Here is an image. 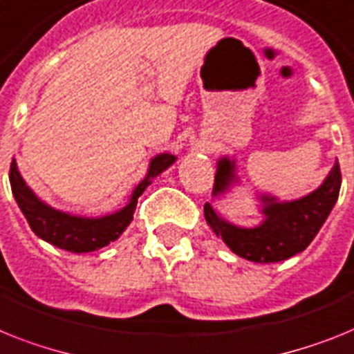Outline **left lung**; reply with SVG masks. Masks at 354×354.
Wrapping results in <instances>:
<instances>
[{"mask_svg": "<svg viewBox=\"0 0 354 354\" xmlns=\"http://www.w3.org/2000/svg\"><path fill=\"white\" fill-rule=\"evenodd\" d=\"M235 160L223 157L217 162L213 197L226 194L239 183ZM342 174L338 160L324 183L309 195L280 203L277 197L261 195L264 221L253 227H241L227 223L212 204H204V218L213 233L221 236L235 255L259 264L286 261L311 244L322 224L329 217L340 194Z\"/></svg>", "mask_w": 354, "mask_h": 354, "instance_id": "left-lung-1", "label": "left lung"}]
</instances>
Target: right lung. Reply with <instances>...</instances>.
<instances>
[{
	"label": "right lung",
	"mask_w": 354,
	"mask_h": 354,
	"mask_svg": "<svg viewBox=\"0 0 354 354\" xmlns=\"http://www.w3.org/2000/svg\"><path fill=\"white\" fill-rule=\"evenodd\" d=\"M175 159L177 157L171 153H159L153 157L150 160L146 177L131 192L130 203L119 212L103 215V217L70 215V213L55 209L43 203L26 186L14 159L10 165V188H12L17 206L25 215L26 223L39 239L55 248L72 251V253H88V251H95L99 248L108 246L110 242L118 241L121 233L128 227V224L133 221L137 198L141 197L142 192L150 186L151 179H156L157 175L168 170L175 162Z\"/></svg>",
	"instance_id": "add662e5"
}]
</instances>
